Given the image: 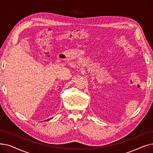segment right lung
<instances>
[{"label":"right lung","mask_w":153,"mask_h":153,"mask_svg":"<svg viewBox=\"0 0 153 153\" xmlns=\"http://www.w3.org/2000/svg\"><path fill=\"white\" fill-rule=\"evenodd\" d=\"M51 119H52V118H50V119H48V120H46V121H49V120H50Z\"/></svg>","instance_id":"right-lung-1"}]
</instances>
